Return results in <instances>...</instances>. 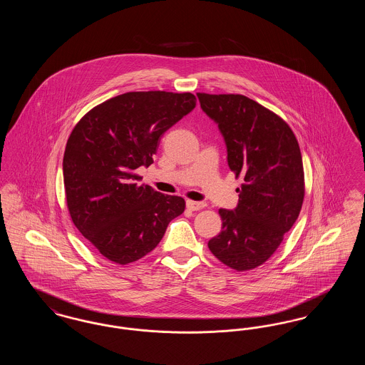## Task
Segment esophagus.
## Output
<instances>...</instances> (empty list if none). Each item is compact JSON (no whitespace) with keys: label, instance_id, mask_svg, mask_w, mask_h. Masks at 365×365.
Listing matches in <instances>:
<instances>
[{"label":"esophagus","instance_id":"34e87169","mask_svg":"<svg viewBox=\"0 0 365 365\" xmlns=\"http://www.w3.org/2000/svg\"><path fill=\"white\" fill-rule=\"evenodd\" d=\"M186 205L190 210H201L207 207L205 202H198V201H187Z\"/></svg>","mask_w":365,"mask_h":365}]
</instances>
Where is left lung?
Returning a JSON list of instances; mask_svg holds the SVG:
<instances>
[{
  "instance_id": "left-lung-1",
  "label": "left lung",
  "mask_w": 365,
  "mask_h": 365,
  "mask_svg": "<svg viewBox=\"0 0 365 365\" xmlns=\"http://www.w3.org/2000/svg\"><path fill=\"white\" fill-rule=\"evenodd\" d=\"M197 97L226 140L230 170L243 179L237 208L219 209L222 231L209 250L227 267L249 271L274 255L299 215L305 182L298 140L280 116L242 94Z\"/></svg>"
}]
</instances>
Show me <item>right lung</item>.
Wrapping results in <instances>:
<instances>
[{
  "label": "right lung",
  "instance_id": "add662e5",
  "mask_svg": "<svg viewBox=\"0 0 365 365\" xmlns=\"http://www.w3.org/2000/svg\"><path fill=\"white\" fill-rule=\"evenodd\" d=\"M191 93L130 91L94 106L67 140L63 174L71 219L104 257L125 265L150 253L182 197L137 185L161 135L195 108Z\"/></svg>",
  "mask_w": 365,
  "mask_h": 365
}]
</instances>
